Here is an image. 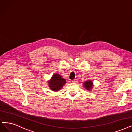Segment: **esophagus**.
Wrapping results in <instances>:
<instances>
[{
  "mask_svg": "<svg viewBox=\"0 0 132 132\" xmlns=\"http://www.w3.org/2000/svg\"><path fill=\"white\" fill-rule=\"evenodd\" d=\"M77 81H78L77 79L75 78V79H74V80H73L72 81V83H76Z\"/></svg>",
  "mask_w": 132,
  "mask_h": 132,
  "instance_id": "obj_1",
  "label": "esophagus"
}]
</instances>
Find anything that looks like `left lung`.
Returning a JSON list of instances; mask_svg holds the SVG:
<instances>
[{
	"instance_id": "1",
	"label": "left lung",
	"mask_w": 132,
	"mask_h": 132,
	"mask_svg": "<svg viewBox=\"0 0 132 132\" xmlns=\"http://www.w3.org/2000/svg\"><path fill=\"white\" fill-rule=\"evenodd\" d=\"M84 86L87 89V90H90L93 87V82L91 81H88L84 83Z\"/></svg>"
}]
</instances>
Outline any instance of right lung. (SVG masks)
I'll use <instances>...</instances> for the list:
<instances>
[{"mask_svg": "<svg viewBox=\"0 0 132 132\" xmlns=\"http://www.w3.org/2000/svg\"><path fill=\"white\" fill-rule=\"evenodd\" d=\"M65 83V80L64 78L57 73H55L49 82V85L51 90L58 91L60 90Z\"/></svg>", "mask_w": 132, "mask_h": 132, "instance_id": "add662e5", "label": "right lung"}]
</instances>
